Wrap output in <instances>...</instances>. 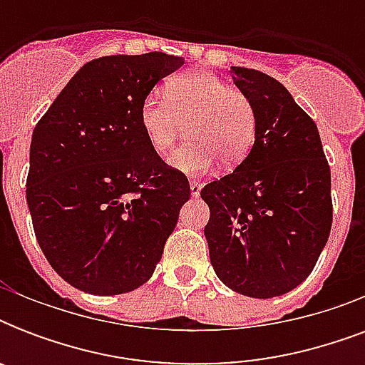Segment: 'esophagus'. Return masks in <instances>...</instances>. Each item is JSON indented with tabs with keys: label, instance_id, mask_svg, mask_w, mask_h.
<instances>
[{
	"label": "esophagus",
	"instance_id": "obj_1",
	"mask_svg": "<svg viewBox=\"0 0 365 365\" xmlns=\"http://www.w3.org/2000/svg\"><path fill=\"white\" fill-rule=\"evenodd\" d=\"M189 187H191V195H193V197H199L200 189H202V183L197 182V180H191V182H189Z\"/></svg>",
	"mask_w": 365,
	"mask_h": 365
}]
</instances>
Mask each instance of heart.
<instances>
[{"label":"heart","instance_id":"b5f03b06","mask_svg":"<svg viewBox=\"0 0 365 365\" xmlns=\"http://www.w3.org/2000/svg\"><path fill=\"white\" fill-rule=\"evenodd\" d=\"M165 96L148 94L138 110V123L157 153H166L187 123L189 140L168 157L174 170L199 176L217 159L227 166L246 159L255 142L257 115L244 91L229 87L210 70H191L168 79Z\"/></svg>","mask_w":365,"mask_h":365}]
</instances>
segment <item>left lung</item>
<instances>
[{
	"label": "left lung",
	"instance_id": "left-lung-1",
	"mask_svg": "<svg viewBox=\"0 0 365 365\" xmlns=\"http://www.w3.org/2000/svg\"><path fill=\"white\" fill-rule=\"evenodd\" d=\"M255 106L248 157L202 187L210 208L205 237L217 278L237 294H288L317 265L331 229V174L320 134L274 77L231 68Z\"/></svg>",
	"mask_w": 365,
	"mask_h": 365
}]
</instances>
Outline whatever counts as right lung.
I'll return each mask as SVG.
<instances>
[{"instance_id":"add662e5","label":"right lung","mask_w":365,"mask_h":365,"mask_svg":"<svg viewBox=\"0 0 365 365\" xmlns=\"http://www.w3.org/2000/svg\"><path fill=\"white\" fill-rule=\"evenodd\" d=\"M182 66L166 53L91 60L34 128L26 200L43 254L73 288L126 294L160 261L191 187L151 149L138 110Z\"/></svg>"}]
</instances>
